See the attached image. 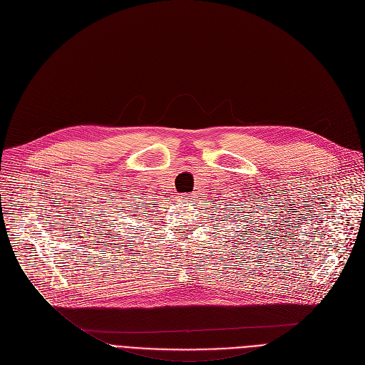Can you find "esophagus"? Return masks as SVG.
I'll return each instance as SVG.
<instances>
[{
	"label": "esophagus",
	"instance_id": "34e87169",
	"mask_svg": "<svg viewBox=\"0 0 365 365\" xmlns=\"http://www.w3.org/2000/svg\"><path fill=\"white\" fill-rule=\"evenodd\" d=\"M182 200H183V201H187V202H190V201L194 200V195H192V194H185V195L182 197Z\"/></svg>",
	"mask_w": 365,
	"mask_h": 365
}]
</instances>
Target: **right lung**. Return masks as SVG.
I'll use <instances>...</instances> for the list:
<instances>
[{
    "instance_id": "add662e5",
    "label": "right lung",
    "mask_w": 365,
    "mask_h": 365,
    "mask_svg": "<svg viewBox=\"0 0 365 365\" xmlns=\"http://www.w3.org/2000/svg\"><path fill=\"white\" fill-rule=\"evenodd\" d=\"M123 208H125V207H123ZM123 213H125V212H123ZM145 215V213H143ZM117 216H121V215H117ZM108 217H112V216H108ZM120 219H124V216L123 217H120ZM110 222H113V220H110ZM113 223H108L106 226H111ZM117 225H121V222H118ZM117 225H114L112 227H108V234H110V238H112V234L115 232V229H117Z\"/></svg>"
}]
</instances>
